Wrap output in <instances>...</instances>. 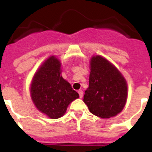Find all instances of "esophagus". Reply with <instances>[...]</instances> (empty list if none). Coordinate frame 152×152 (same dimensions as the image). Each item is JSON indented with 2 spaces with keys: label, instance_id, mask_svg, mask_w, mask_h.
<instances>
[{
  "label": "esophagus",
  "instance_id": "1",
  "mask_svg": "<svg viewBox=\"0 0 152 152\" xmlns=\"http://www.w3.org/2000/svg\"><path fill=\"white\" fill-rule=\"evenodd\" d=\"M78 94H79V96H80V98L82 97V96H83V91H81V90L78 91Z\"/></svg>",
  "mask_w": 152,
  "mask_h": 152
}]
</instances>
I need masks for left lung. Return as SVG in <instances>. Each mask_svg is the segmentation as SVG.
<instances>
[{
    "label": "left lung",
    "instance_id": "8db88e82",
    "mask_svg": "<svg viewBox=\"0 0 152 152\" xmlns=\"http://www.w3.org/2000/svg\"><path fill=\"white\" fill-rule=\"evenodd\" d=\"M127 99V84L120 72L101 56L91 61L89 87L85 91L84 102L90 112L107 119L123 110Z\"/></svg>",
    "mask_w": 152,
    "mask_h": 152
}]
</instances>
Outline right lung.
I'll use <instances>...</instances> for the list:
<instances>
[{"instance_id":"1","label":"right lung","mask_w":152,"mask_h":152,"mask_svg":"<svg viewBox=\"0 0 152 152\" xmlns=\"http://www.w3.org/2000/svg\"><path fill=\"white\" fill-rule=\"evenodd\" d=\"M31 97L39 110L55 119L65 113L68 106L78 98L79 94L61 77V63L52 56L35 74L31 84Z\"/></svg>"}]
</instances>
